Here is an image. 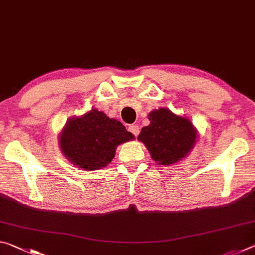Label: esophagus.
<instances>
[{
	"mask_svg": "<svg viewBox=\"0 0 255 255\" xmlns=\"http://www.w3.org/2000/svg\"><path fill=\"white\" fill-rule=\"evenodd\" d=\"M128 129H129V131L133 133V135H135L136 137L138 136V133H139V127H138L137 125H130Z\"/></svg>",
	"mask_w": 255,
	"mask_h": 255,
	"instance_id": "34e87169",
	"label": "esophagus"
}]
</instances>
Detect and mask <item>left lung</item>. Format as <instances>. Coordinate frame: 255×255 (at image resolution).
<instances>
[{
    "label": "left lung",
    "instance_id": "obj_1",
    "mask_svg": "<svg viewBox=\"0 0 255 255\" xmlns=\"http://www.w3.org/2000/svg\"><path fill=\"white\" fill-rule=\"evenodd\" d=\"M149 125L141 128L137 139L145 145L158 165H173L184 159L195 147L198 131L190 119L167 108L148 114Z\"/></svg>",
    "mask_w": 255,
    "mask_h": 255
}]
</instances>
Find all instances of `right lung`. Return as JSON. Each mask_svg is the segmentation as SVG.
<instances>
[{"label":"right lung","instance_id":"right-lung-1","mask_svg":"<svg viewBox=\"0 0 255 255\" xmlns=\"http://www.w3.org/2000/svg\"><path fill=\"white\" fill-rule=\"evenodd\" d=\"M135 136L115 118L92 108L79 117L67 119L58 136L64 156L82 170L94 171L107 166L119 145Z\"/></svg>","mask_w":255,"mask_h":255}]
</instances>
